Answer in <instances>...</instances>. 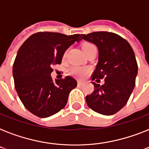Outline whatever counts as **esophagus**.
Wrapping results in <instances>:
<instances>
[{
	"mask_svg": "<svg viewBox=\"0 0 149 149\" xmlns=\"http://www.w3.org/2000/svg\"><path fill=\"white\" fill-rule=\"evenodd\" d=\"M77 84H78V86H81L82 84H83V82L81 80H78L77 81Z\"/></svg>",
	"mask_w": 149,
	"mask_h": 149,
	"instance_id": "esophagus-1",
	"label": "esophagus"
}]
</instances>
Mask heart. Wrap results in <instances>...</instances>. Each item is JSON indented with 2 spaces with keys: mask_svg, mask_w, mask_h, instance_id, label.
Here are the masks:
<instances>
[{
  "mask_svg": "<svg viewBox=\"0 0 149 149\" xmlns=\"http://www.w3.org/2000/svg\"><path fill=\"white\" fill-rule=\"evenodd\" d=\"M95 46L94 45H93L92 43L90 42H85L82 45V49H83V51L84 52V53L86 54L90 50ZM66 56V52H65L64 55H63V57H65ZM70 74H72V76H74L75 77L77 78H79V79H84L85 77H86L88 76V74L91 72V68L86 67V66H73L70 69Z\"/></svg>",
  "mask_w": 149,
  "mask_h": 149,
  "instance_id": "1",
  "label": "heart"
}]
</instances>
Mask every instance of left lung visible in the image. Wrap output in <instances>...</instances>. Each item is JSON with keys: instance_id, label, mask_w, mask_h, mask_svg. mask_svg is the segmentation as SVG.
Listing matches in <instances>:
<instances>
[{"instance_id": "8db88e82", "label": "left lung", "mask_w": 149, "mask_h": 149, "mask_svg": "<svg viewBox=\"0 0 149 149\" xmlns=\"http://www.w3.org/2000/svg\"><path fill=\"white\" fill-rule=\"evenodd\" d=\"M81 38L94 43L99 50V60L92 74L94 91L86 97L88 107L104 115L114 114L127 104L135 86L138 64L132 46L113 32L95 31L81 35Z\"/></svg>"}]
</instances>
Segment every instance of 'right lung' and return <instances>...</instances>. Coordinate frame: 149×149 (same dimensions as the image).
<instances>
[{
	"instance_id": "right-lung-1",
	"label": "right lung",
	"mask_w": 149,
	"mask_h": 149,
	"mask_svg": "<svg viewBox=\"0 0 149 149\" xmlns=\"http://www.w3.org/2000/svg\"><path fill=\"white\" fill-rule=\"evenodd\" d=\"M79 40V34L39 31L20 47L13 65L15 87L31 113L48 118L65 107L69 93L77 86V80L67 76L53 82L50 74L54 65L61 64L65 50Z\"/></svg>"
}]
</instances>
